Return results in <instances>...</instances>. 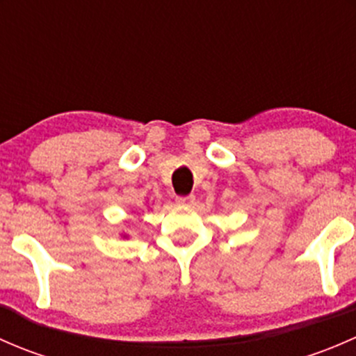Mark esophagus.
Here are the masks:
<instances>
[{
    "mask_svg": "<svg viewBox=\"0 0 356 356\" xmlns=\"http://www.w3.org/2000/svg\"><path fill=\"white\" fill-rule=\"evenodd\" d=\"M175 201H177V204L191 207V204L195 203V196H193V195H189V196H177V198H175Z\"/></svg>",
    "mask_w": 356,
    "mask_h": 356,
    "instance_id": "34e87169",
    "label": "esophagus"
}]
</instances>
